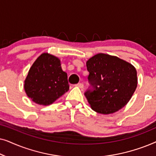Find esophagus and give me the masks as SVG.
<instances>
[{
    "instance_id": "esophagus-1",
    "label": "esophagus",
    "mask_w": 156,
    "mask_h": 156,
    "mask_svg": "<svg viewBox=\"0 0 156 156\" xmlns=\"http://www.w3.org/2000/svg\"><path fill=\"white\" fill-rule=\"evenodd\" d=\"M74 86H75V87H80V88L82 89L83 87H84V84H83L82 83H78V84H74Z\"/></svg>"
}]
</instances>
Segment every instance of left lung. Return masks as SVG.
<instances>
[{"label": "left lung", "instance_id": "1", "mask_svg": "<svg viewBox=\"0 0 156 156\" xmlns=\"http://www.w3.org/2000/svg\"><path fill=\"white\" fill-rule=\"evenodd\" d=\"M90 87L84 92L91 108L109 114L126 106L137 87L135 67L119 57L99 53L87 62Z\"/></svg>", "mask_w": 156, "mask_h": 156}]
</instances>
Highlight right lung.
<instances>
[{"instance_id": "right-lung-1", "label": "right lung", "mask_w": 156, "mask_h": 156, "mask_svg": "<svg viewBox=\"0 0 156 156\" xmlns=\"http://www.w3.org/2000/svg\"><path fill=\"white\" fill-rule=\"evenodd\" d=\"M24 88L27 97L36 104L47 106L56 101L69 88L60 60L48 53L42 54L30 69Z\"/></svg>"}]
</instances>
